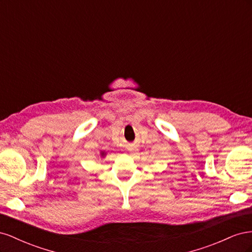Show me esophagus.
Returning <instances> with one entry per match:
<instances>
[{"label": "esophagus", "instance_id": "esophagus-1", "mask_svg": "<svg viewBox=\"0 0 252 252\" xmlns=\"http://www.w3.org/2000/svg\"><path fill=\"white\" fill-rule=\"evenodd\" d=\"M129 151H130L131 155H134L135 152L138 151V148H136L135 145H130V146H129Z\"/></svg>", "mask_w": 252, "mask_h": 252}]
</instances>
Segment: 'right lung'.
I'll list each match as a JSON object with an SVG mask.
<instances>
[{
    "mask_svg": "<svg viewBox=\"0 0 252 252\" xmlns=\"http://www.w3.org/2000/svg\"><path fill=\"white\" fill-rule=\"evenodd\" d=\"M101 156H102V157H103V156H105V152H103V151H102V152H101Z\"/></svg>",
    "mask_w": 252,
    "mask_h": 252,
    "instance_id": "add662e5",
    "label": "right lung"
}]
</instances>
